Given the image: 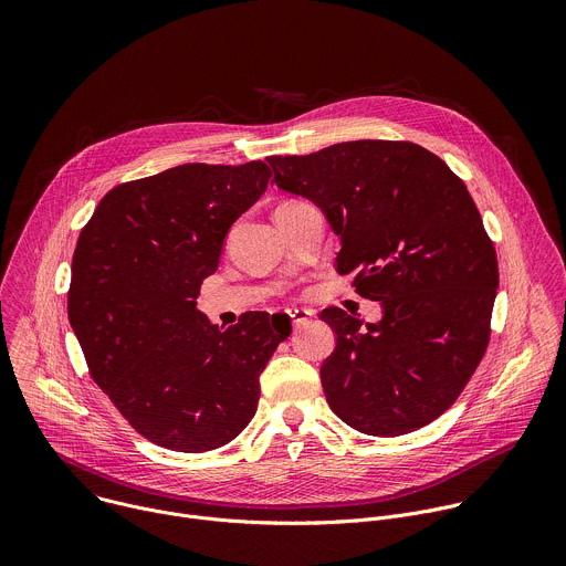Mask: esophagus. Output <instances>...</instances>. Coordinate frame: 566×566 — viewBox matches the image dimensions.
<instances>
[{
    "label": "esophagus",
    "instance_id": "obj_1",
    "mask_svg": "<svg viewBox=\"0 0 566 566\" xmlns=\"http://www.w3.org/2000/svg\"><path fill=\"white\" fill-rule=\"evenodd\" d=\"M286 317L291 319L293 327H302V325H308L311 317H313V311H308V308H289Z\"/></svg>",
    "mask_w": 566,
    "mask_h": 566
}]
</instances>
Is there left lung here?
<instances>
[{
  "instance_id": "8db88e82",
  "label": "left lung",
  "mask_w": 566,
  "mask_h": 566,
  "mask_svg": "<svg viewBox=\"0 0 566 566\" xmlns=\"http://www.w3.org/2000/svg\"><path fill=\"white\" fill-rule=\"evenodd\" d=\"M277 188L315 201L340 234L338 273L382 319L329 306L336 349L319 378L329 408L363 434L398 437L439 419L491 340L497 253L465 184L410 140H349L269 156Z\"/></svg>"
}]
</instances>
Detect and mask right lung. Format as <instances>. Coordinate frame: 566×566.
I'll use <instances>...</instances> for the list:
<instances>
[{
  "instance_id": "add662e5",
  "label": "right lung",
  "mask_w": 566,
  "mask_h": 566,
  "mask_svg": "<svg viewBox=\"0 0 566 566\" xmlns=\"http://www.w3.org/2000/svg\"><path fill=\"white\" fill-rule=\"evenodd\" d=\"M264 160L186 164L112 188L80 230L69 322L94 382L147 441L226 446L255 417L260 374L291 334L251 311L219 329L197 311L223 237L269 188Z\"/></svg>"
}]
</instances>
